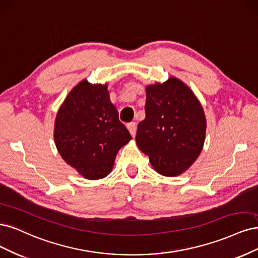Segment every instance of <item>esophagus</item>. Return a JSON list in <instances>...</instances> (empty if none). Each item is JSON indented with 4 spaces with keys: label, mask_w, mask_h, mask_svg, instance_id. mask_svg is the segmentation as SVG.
Wrapping results in <instances>:
<instances>
[{
    "label": "esophagus",
    "mask_w": 258,
    "mask_h": 258,
    "mask_svg": "<svg viewBox=\"0 0 258 258\" xmlns=\"http://www.w3.org/2000/svg\"><path fill=\"white\" fill-rule=\"evenodd\" d=\"M126 127H127V130L130 131V133H131V135L134 137L135 136V134H136V123L135 122H131V123H127L126 124Z\"/></svg>",
    "instance_id": "34e87169"
}]
</instances>
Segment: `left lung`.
Masks as SVG:
<instances>
[{
	"mask_svg": "<svg viewBox=\"0 0 258 258\" xmlns=\"http://www.w3.org/2000/svg\"><path fill=\"white\" fill-rule=\"evenodd\" d=\"M146 118L138 124L136 143L153 168L173 177L185 171L202 152L206 117L183 82L169 78L146 89Z\"/></svg>",
	"mask_w": 258,
	"mask_h": 258,
	"instance_id": "8db88e82",
	"label": "left lung"
}]
</instances>
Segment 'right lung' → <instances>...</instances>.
I'll return each mask as SVG.
<instances>
[{
    "label": "right lung",
    "instance_id": "right-lung-1",
    "mask_svg": "<svg viewBox=\"0 0 258 258\" xmlns=\"http://www.w3.org/2000/svg\"><path fill=\"white\" fill-rule=\"evenodd\" d=\"M131 139L110 102L106 85L81 81L57 111L54 123L57 151L87 179L106 177L120 148Z\"/></svg>",
    "mask_w": 258,
    "mask_h": 258
}]
</instances>
